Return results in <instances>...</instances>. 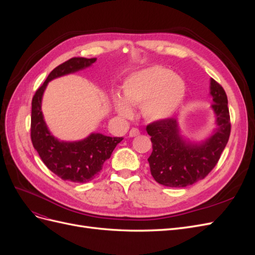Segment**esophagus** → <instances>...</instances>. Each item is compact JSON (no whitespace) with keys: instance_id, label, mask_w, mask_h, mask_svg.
<instances>
[{"instance_id":"obj_1","label":"esophagus","mask_w":255,"mask_h":255,"mask_svg":"<svg viewBox=\"0 0 255 255\" xmlns=\"http://www.w3.org/2000/svg\"><path fill=\"white\" fill-rule=\"evenodd\" d=\"M138 135H139V129L135 128H133L132 129H130L129 133H128L129 137H135V136H138Z\"/></svg>"}]
</instances>
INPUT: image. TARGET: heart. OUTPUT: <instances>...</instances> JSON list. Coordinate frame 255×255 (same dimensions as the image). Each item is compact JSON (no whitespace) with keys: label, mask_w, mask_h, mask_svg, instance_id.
I'll return each mask as SVG.
<instances>
[{"label":"heart","mask_w":255,"mask_h":255,"mask_svg":"<svg viewBox=\"0 0 255 255\" xmlns=\"http://www.w3.org/2000/svg\"><path fill=\"white\" fill-rule=\"evenodd\" d=\"M186 84L180 75L161 67H150L130 74L122 86L123 99H114L115 109L123 118L133 116L132 106L142 105L146 119L170 118L183 102Z\"/></svg>","instance_id":"b5f03b06"}]
</instances>
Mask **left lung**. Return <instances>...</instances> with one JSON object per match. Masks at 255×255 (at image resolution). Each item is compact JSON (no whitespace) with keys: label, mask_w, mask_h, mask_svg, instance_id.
<instances>
[{"label":"left lung","mask_w":255,"mask_h":255,"mask_svg":"<svg viewBox=\"0 0 255 255\" xmlns=\"http://www.w3.org/2000/svg\"><path fill=\"white\" fill-rule=\"evenodd\" d=\"M210 95L216 128L202 141L184 139L174 118L146 126L153 148L148 161L151 174L157 183L167 187H186L204 179L218 163L231 133L230 114L226 91L213 79Z\"/></svg>","instance_id":"8db88e82"}]
</instances>
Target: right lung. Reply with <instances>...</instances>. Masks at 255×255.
Masks as SVG:
<instances>
[{"label":"right lung","instance_id":"1","mask_svg":"<svg viewBox=\"0 0 255 255\" xmlns=\"http://www.w3.org/2000/svg\"><path fill=\"white\" fill-rule=\"evenodd\" d=\"M97 58L73 57L57 66L37 89L32 101L30 138L35 150L50 170L64 181L86 183L102 170L114 149L123 138L91 133L78 141H63L54 137L44 121L41 102L49 82L70 73L78 72L96 63Z\"/></svg>","mask_w":255,"mask_h":255}]
</instances>
